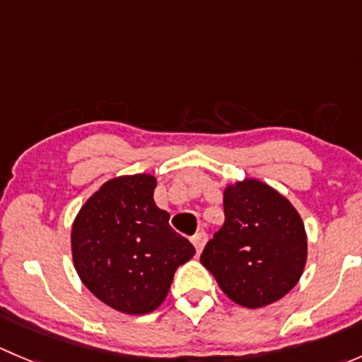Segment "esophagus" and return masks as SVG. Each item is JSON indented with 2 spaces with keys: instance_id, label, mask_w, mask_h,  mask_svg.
Masks as SVG:
<instances>
[{
  "instance_id": "34e87169",
  "label": "esophagus",
  "mask_w": 362,
  "mask_h": 362,
  "mask_svg": "<svg viewBox=\"0 0 362 362\" xmlns=\"http://www.w3.org/2000/svg\"><path fill=\"white\" fill-rule=\"evenodd\" d=\"M192 245L196 247V252H198V254H202V250L204 249V245H206V242H208V236H206V233H196L194 236H192Z\"/></svg>"
}]
</instances>
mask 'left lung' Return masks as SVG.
Here are the masks:
<instances>
[{
  "label": "left lung",
  "mask_w": 362,
  "mask_h": 362,
  "mask_svg": "<svg viewBox=\"0 0 362 362\" xmlns=\"http://www.w3.org/2000/svg\"><path fill=\"white\" fill-rule=\"evenodd\" d=\"M224 215L202 264L245 308L279 301L301 279L308 254L298 210L268 184L245 178L224 189Z\"/></svg>",
  "instance_id": "8db88e82"
}]
</instances>
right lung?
<instances>
[{
    "mask_svg": "<svg viewBox=\"0 0 362 362\" xmlns=\"http://www.w3.org/2000/svg\"><path fill=\"white\" fill-rule=\"evenodd\" d=\"M156 177L124 175L105 182L76 214L73 264L83 286L127 315L154 312L177 268L196 254L154 202Z\"/></svg>",
    "mask_w": 362,
    "mask_h": 362,
    "instance_id": "1",
    "label": "right lung"
}]
</instances>
